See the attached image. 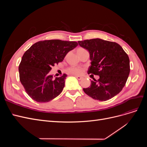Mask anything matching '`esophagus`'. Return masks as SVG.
<instances>
[{
  "mask_svg": "<svg viewBox=\"0 0 147 147\" xmlns=\"http://www.w3.org/2000/svg\"><path fill=\"white\" fill-rule=\"evenodd\" d=\"M75 77H76L78 80H82L83 78L82 77H80V76H75Z\"/></svg>",
  "mask_w": 147,
  "mask_h": 147,
  "instance_id": "34e87169",
  "label": "esophagus"
}]
</instances>
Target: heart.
Masks as SVG:
<instances>
[{
    "mask_svg": "<svg viewBox=\"0 0 147 147\" xmlns=\"http://www.w3.org/2000/svg\"><path fill=\"white\" fill-rule=\"evenodd\" d=\"M83 48H78V51L82 50ZM67 72L71 74V75H80L82 74L83 70L82 68L81 67H68L66 70Z\"/></svg>",
    "mask_w": 147,
    "mask_h": 147,
    "instance_id": "heart-1",
    "label": "heart"
}]
</instances>
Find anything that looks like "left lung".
<instances>
[{"label":"left lung","mask_w":147,"mask_h":147,"mask_svg":"<svg viewBox=\"0 0 147 147\" xmlns=\"http://www.w3.org/2000/svg\"><path fill=\"white\" fill-rule=\"evenodd\" d=\"M80 47L90 52L91 64L88 74L99 75L83 91L95 100L105 101L121 91L130 72L127 53L116 42L100 38L78 41Z\"/></svg>","instance_id":"8db88e82"}]
</instances>
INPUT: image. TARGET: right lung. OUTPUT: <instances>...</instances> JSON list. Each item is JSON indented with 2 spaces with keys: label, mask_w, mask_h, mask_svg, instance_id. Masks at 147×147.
I'll use <instances>...</instances> for the list:
<instances>
[{
  "label": "right lung",
  "mask_w": 147,
  "mask_h": 147,
  "mask_svg": "<svg viewBox=\"0 0 147 147\" xmlns=\"http://www.w3.org/2000/svg\"><path fill=\"white\" fill-rule=\"evenodd\" d=\"M77 45L76 42L46 40L34 43L24 53L18 68L20 80L31 99L43 103L61 94L67 75L53 79L48 73Z\"/></svg>",
  "instance_id": "1"
}]
</instances>
